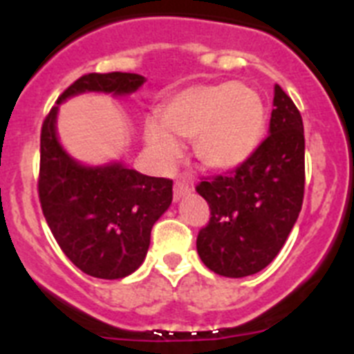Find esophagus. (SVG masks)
I'll list each match as a JSON object with an SVG mask.
<instances>
[{
    "label": "esophagus",
    "instance_id": "esophagus-1",
    "mask_svg": "<svg viewBox=\"0 0 354 354\" xmlns=\"http://www.w3.org/2000/svg\"><path fill=\"white\" fill-rule=\"evenodd\" d=\"M192 195V186L187 183H184V180H177L174 186V200L175 202H179V200H183L184 196Z\"/></svg>",
    "mask_w": 354,
    "mask_h": 354
}]
</instances>
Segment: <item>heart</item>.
Instances as JSON below:
<instances>
[{"instance_id":"obj_1","label":"heart","mask_w":354,"mask_h":354,"mask_svg":"<svg viewBox=\"0 0 354 354\" xmlns=\"http://www.w3.org/2000/svg\"><path fill=\"white\" fill-rule=\"evenodd\" d=\"M266 106L252 86L225 81L193 84L175 92L147 122L143 140L159 167L171 168L183 156L179 142L192 140L204 168L228 171L248 161L266 131Z\"/></svg>"}]
</instances>
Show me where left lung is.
<instances>
[{
  "mask_svg": "<svg viewBox=\"0 0 354 354\" xmlns=\"http://www.w3.org/2000/svg\"><path fill=\"white\" fill-rule=\"evenodd\" d=\"M270 136L232 174L196 186L211 220L196 237L209 270L243 278L271 264L298 220L305 192V134L292 99L274 84Z\"/></svg>",
  "mask_w": 354,
  "mask_h": 354,
  "instance_id": "1",
  "label": "left lung"
}]
</instances>
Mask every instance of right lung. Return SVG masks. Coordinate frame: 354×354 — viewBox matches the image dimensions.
<instances>
[{
  "label": "right lung",
  "mask_w": 354,
  "mask_h": 354,
  "mask_svg": "<svg viewBox=\"0 0 354 354\" xmlns=\"http://www.w3.org/2000/svg\"><path fill=\"white\" fill-rule=\"evenodd\" d=\"M145 77L133 72L81 76L58 97L40 134L39 198L56 243L83 273L118 280L149 252L150 230L171 204V180L131 170L122 161L83 165L58 140L62 102L81 93L126 97Z\"/></svg>",
  "instance_id": "right-lung-1"
}]
</instances>
